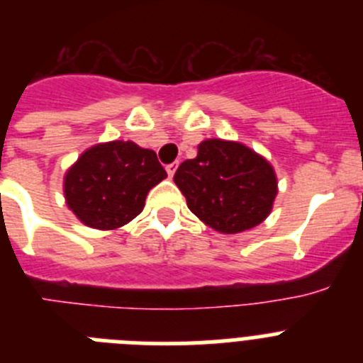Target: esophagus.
Returning a JSON list of instances; mask_svg holds the SVG:
<instances>
[{"instance_id": "esophagus-1", "label": "esophagus", "mask_w": 363, "mask_h": 363, "mask_svg": "<svg viewBox=\"0 0 363 363\" xmlns=\"http://www.w3.org/2000/svg\"><path fill=\"white\" fill-rule=\"evenodd\" d=\"M165 169H167V174H169V178H172L176 172V169H178V163H171V165H167Z\"/></svg>"}]
</instances>
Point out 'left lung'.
Wrapping results in <instances>:
<instances>
[{"label": "left lung", "mask_w": 363, "mask_h": 363, "mask_svg": "<svg viewBox=\"0 0 363 363\" xmlns=\"http://www.w3.org/2000/svg\"><path fill=\"white\" fill-rule=\"evenodd\" d=\"M174 184L191 213L223 234L259 225L271 214L278 194L277 172L264 156L220 138L198 145L196 158L178 167Z\"/></svg>", "instance_id": "8db88e82"}]
</instances>
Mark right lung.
<instances>
[{"label":"right lung","mask_w":363,"mask_h":363,"mask_svg":"<svg viewBox=\"0 0 363 363\" xmlns=\"http://www.w3.org/2000/svg\"><path fill=\"white\" fill-rule=\"evenodd\" d=\"M165 178L154 150L116 140L82 152L67 169L63 194L83 225L114 230L142 213L150 189Z\"/></svg>","instance_id":"obj_1"}]
</instances>
